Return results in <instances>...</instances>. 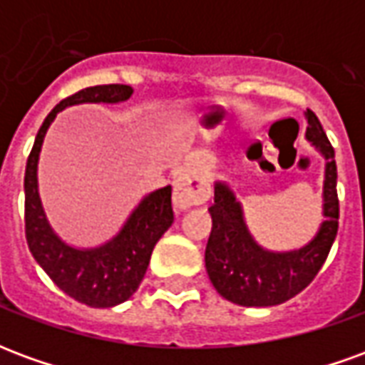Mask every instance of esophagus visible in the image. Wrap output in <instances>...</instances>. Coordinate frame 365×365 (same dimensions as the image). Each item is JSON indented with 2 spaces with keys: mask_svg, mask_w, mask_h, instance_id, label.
<instances>
[{
  "mask_svg": "<svg viewBox=\"0 0 365 365\" xmlns=\"http://www.w3.org/2000/svg\"><path fill=\"white\" fill-rule=\"evenodd\" d=\"M211 187L203 175L183 174L174 185V207L178 211H185L191 205H199L209 199Z\"/></svg>",
  "mask_w": 365,
  "mask_h": 365,
  "instance_id": "34e87169",
  "label": "esophagus"
}]
</instances>
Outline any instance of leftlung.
I'll return each mask as SVG.
<instances>
[{"label": "left lung", "instance_id": "8db88e82", "mask_svg": "<svg viewBox=\"0 0 365 365\" xmlns=\"http://www.w3.org/2000/svg\"><path fill=\"white\" fill-rule=\"evenodd\" d=\"M307 140L324 158L322 217L324 221L305 246L274 252L256 242L245 209L229 183L215 182L209 207L213 229L205 248V268L217 293L242 307H272L295 297L319 274L338 232V195L334 148L311 109L305 111Z\"/></svg>", "mask_w": 365, "mask_h": 365}]
</instances>
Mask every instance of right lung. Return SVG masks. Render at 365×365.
Listing matches in <instances>:
<instances>
[{
	"label": "right lung",
	"mask_w": 365,
	"mask_h": 365,
	"mask_svg": "<svg viewBox=\"0 0 365 365\" xmlns=\"http://www.w3.org/2000/svg\"><path fill=\"white\" fill-rule=\"evenodd\" d=\"M130 86H93L62 99L36 133L25 168V237L36 264L66 295L83 305L107 309L127 301L143 282L152 250L174 222L172 187L148 193L128 215L120 230L103 245L78 248L52 229L38 195V156L46 130L62 109L82 103H123Z\"/></svg>",
	"instance_id": "right-lung-1"
}]
</instances>
